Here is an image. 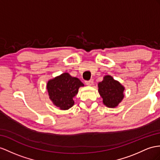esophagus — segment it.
I'll list each match as a JSON object with an SVG mask.
<instances>
[{"mask_svg":"<svg viewBox=\"0 0 160 160\" xmlns=\"http://www.w3.org/2000/svg\"><path fill=\"white\" fill-rule=\"evenodd\" d=\"M85 83L87 86H92L93 84V80H90L88 81H86Z\"/></svg>","mask_w":160,"mask_h":160,"instance_id":"1","label":"esophagus"}]
</instances>
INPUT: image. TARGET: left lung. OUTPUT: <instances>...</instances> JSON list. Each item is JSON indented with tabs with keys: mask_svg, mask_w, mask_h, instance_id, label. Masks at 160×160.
Returning <instances> with one entry per match:
<instances>
[{
	"mask_svg": "<svg viewBox=\"0 0 160 160\" xmlns=\"http://www.w3.org/2000/svg\"><path fill=\"white\" fill-rule=\"evenodd\" d=\"M98 88L103 104L109 108L118 107L124 97V87L112 76H105L103 80L98 83Z\"/></svg>",
	"mask_w": 160,
	"mask_h": 160,
	"instance_id": "left-lung-1",
	"label": "left lung"
}]
</instances>
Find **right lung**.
I'll use <instances>...</instances> for the list:
<instances>
[{
	"mask_svg": "<svg viewBox=\"0 0 160 160\" xmlns=\"http://www.w3.org/2000/svg\"><path fill=\"white\" fill-rule=\"evenodd\" d=\"M84 84L76 77L65 72L49 80L47 84L49 99L61 110H68L74 105V97Z\"/></svg>",
	"mask_w": 160,
	"mask_h": 160,
	"instance_id": "add662e5",
	"label": "right lung"
}]
</instances>
